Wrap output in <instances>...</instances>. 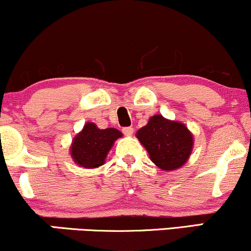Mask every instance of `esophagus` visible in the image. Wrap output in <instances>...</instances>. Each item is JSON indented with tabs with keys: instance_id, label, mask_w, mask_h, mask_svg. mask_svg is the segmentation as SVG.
Listing matches in <instances>:
<instances>
[{
	"instance_id": "34e87169",
	"label": "esophagus",
	"mask_w": 251,
	"mask_h": 251,
	"mask_svg": "<svg viewBox=\"0 0 251 251\" xmlns=\"http://www.w3.org/2000/svg\"><path fill=\"white\" fill-rule=\"evenodd\" d=\"M123 133L127 137H131L133 134V127H124L123 128Z\"/></svg>"
}]
</instances>
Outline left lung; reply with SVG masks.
Returning a JSON list of instances; mask_svg holds the SVG:
<instances>
[{
	"instance_id": "1",
	"label": "left lung",
	"mask_w": 251,
	"mask_h": 251,
	"mask_svg": "<svg viewBox=\"0 0 251 251\" xmlns=\"http://www.w3.org/2000/svg\"><path fill=\"white\" fill-rule=\"evenodd\" d=\"M135 135L149 152L152 162L163 171L181 168L188 162L194 148V137L188 127L160 114L150 118L149 123L138 129Z\"/></svg>"
}]
</instances>
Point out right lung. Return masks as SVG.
Here are the masks:
<instances>
[{"label": "right lung", "mask_w": 251, "mask_h": 251, "mask_svg": "<svg viewBox=\"0 0 251 251\" xmlns=\"http://www.w3.org/2000/svg\"><path fill=\"white\" fill-rule=\"evenodd\" d=\"M120 137L123 133L116 128L100 129L94 123H86L82 131L72 142V158L81 168H99L105 163L109 150Z\"/></svg>", "instance_id": "add662e5"}]
</instances>
